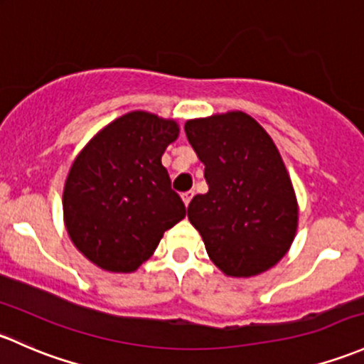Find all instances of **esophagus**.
Returning a JSON list of instances; mask_svg holds the SVG:
<instances>
[{"mask_svg":"<svg viewBox=\"0 0 364 364\" xmlns=\"http://www.w3.org/2000/svg\"><path fill=\"white\" fill-rule=\"evenodd\" d=\"M192 197H193V192H185V193L181 195V198H183V202H185L186 208H188V204H190V200H192Z\"/></svg>","mask_w":364,"mask_h":364,"instance_id":"34e87169","label":"esophagus"}]
</instances>
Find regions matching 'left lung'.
<instances>
[{
    "label": "left lung",
    "instance_id": "1",
    "mask_svg": "<svg viewBox=\"0 0 364 364\" xmlns=\"http://www.w3.org/2000/svg\"><path fill=\"white\" fill-rule=\"evenodd\" d=\"M185 132L205 166L209 192L195 195L190 223L228 277H255L277 265L298 228L291 178L272 137L244 112L193 118Z\"/></svg>",
    "mask_w": 364,
    "mask_h": 364
}]
</instances>
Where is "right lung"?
Listing matches in <instances>:
<instances>
[{
	"instance_id": "right-lung-1",
	"label": "right lung",
	"mask_w": 364,
	"mask_h": 364,
	"mask_svg": "<svg viewBox=\"0 0 364 364\" xmlns=\"http://www.w3.org/2000/svg\"><path fill=\"white\" fill-rule=\"evenodd\" d=\"M178 136L176 120L137 109L105 125L76 155L64 185V225L99 269L137 270L186 216L162 166Z\"/></svg>"
}]
</instances>
